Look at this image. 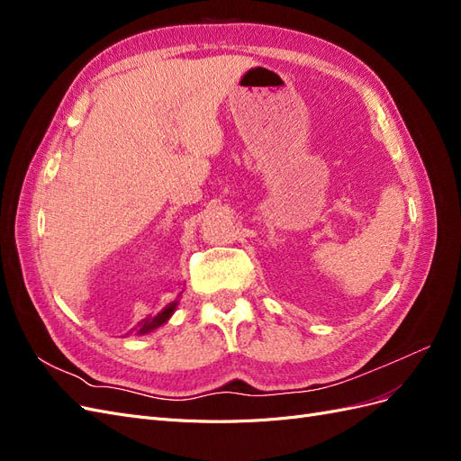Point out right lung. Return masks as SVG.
<instances>
[{
  "label": "right lung",
  "instance_id": "add662e5",
  "mask_svg": "<svg viewBox=\"0 0 461 461\" xmlns=\"http://www.w3.org/2000/svg\"><path fill=\"white\" fill-rule=\"evenodd\" d=\"M175 308H176V302H173V303H169L167 305V308L161 312V313H158L156 317H148V319H144L140 325V334H146V332H149V330H153V329H158V327H161L163 323H167V319H169L171 315H173V312H175Z\"/></svg>",
  "mask_w": 461,
  "mask_h": 461
}]
</instances>
